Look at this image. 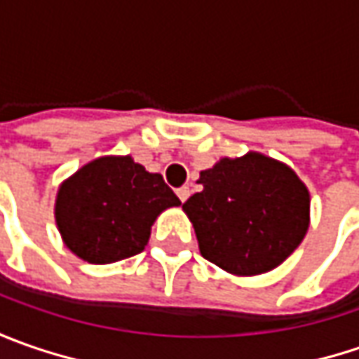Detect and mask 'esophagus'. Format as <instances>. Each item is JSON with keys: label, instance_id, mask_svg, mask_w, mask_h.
I'll return each instance as SVG.
<instances>
[{"label": "esophagus", "instance_id": "34e87169", "mask_svg": "<svg viewBox=\"0 0 359 359\" xmlns=\"http://www.w3.org/2000/svg\"><path fill=\"white\" fill-rule=\"evenodd\" d=\"M175 194H177V198H180V200L186 201L187 198H189V194H191V189H189L187 186H184V187H180V189H177Z\"/></svg>", "mask_w": 359, "mask_h": 359}]
</instances>
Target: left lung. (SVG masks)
Wrapping results in <instances>:
<instances>
[{
    "label": "left lung",
    "instance_id": "8db88e82",
    "mask_svg": "<svg viewBox=\"0 0 359 359\" xmlns=\"http://www.w3.org/2000/svg\"><path fill=\"white\" fill-rule=\"evenodd\" d=\"M184 203L201 255L236 276L278 268L310 226V191L285 163L250 151L200 173Z\"/></svg>",
    "mask_w": 359,
    "mask_h": 359
}]
</instances>
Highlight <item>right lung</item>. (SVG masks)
Instances as JSON below:
<instances>
[{
    "mask_svg": "<svg viewBox=\"0 0 359 359\" xmlns=\"http://www.w3.org/2000/svg\"><path fill=\"white\" fill-rule=\"evenodd\" d=\"M180 203L159 173L145 172L131 156H105L60 186L55 222L77 257L114 264L144 252L156 217Z\"/></svg>",
    "mask_w": 359,
    "mask_h": 359,
    "instance_id": "right-lung-1",
    "label": "right lung"
}]
</instances>
